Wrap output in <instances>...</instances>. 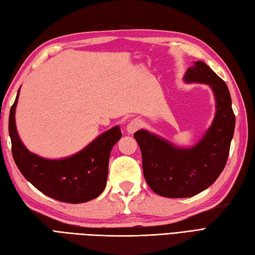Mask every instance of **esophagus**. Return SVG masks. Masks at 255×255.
<instances>
[{
    "label": "esophagus",
    "mask_w": 255,
    "mask_h": 255,
    "mask_svg": "<svg viewBox=\"0 0 255 255\" xmlns=\"http://www.w3.org/2000/svg\"><path fill=\"white\" fill-rule=\"evenodd\" d=\"M140 127H141L140 121H139L138 119H133V120H130V121L128 122V127H127V130H128V133L133 134V133L136 132L137 129H139Z\"/></svg>",
    "instance_id": "esophagus-1"
}]
</instances>
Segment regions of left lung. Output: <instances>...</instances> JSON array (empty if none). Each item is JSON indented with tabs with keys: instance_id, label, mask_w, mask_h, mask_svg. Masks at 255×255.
Segmentation results:
<instances>
[{
	"instance_id": "1",
	"label": "left lung",
	"mask_w": 255,
	"mask_h": 255,
	"mask_svg": "<svg viewBox=\"0 0 255 255\" xmlns=\"http://www.w3.org/2000/svg\"><path fill=\"white\" fill-rule=\"evenodd\" d=\"M184 80L209 85L216 96L215 120L201 141L181 149L144 129L134 133L148 185L154 193L170 198L194 196L217 180L228 161L235 129L236 118L224 80L202 61L188 68Z\"/></svg>"
}]
</instances>
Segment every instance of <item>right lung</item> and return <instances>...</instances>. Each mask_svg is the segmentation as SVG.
Listing matches in <instances>:
<instances>
[{
	"mask_svg": "<svg viewBox=\"0 0 255 255\" xmlns=\"http://www.w3.org/2000/svg\"><path fill=\"white\" fill-rule=\"evenodd\" d=\"M19 91L9 112L8 130L12 157L20 173L38 191L60 202L80 204L98 197L106 187L109 154L122 136L119 127L101 134L67 159H44L31 153L18 136L15 111Z\"/></svg>",
	"mask_w": 255,
	"mask_h": 255,
	"instance_id": "obj_1",
	"label": "right lung"
}]
</instances>
